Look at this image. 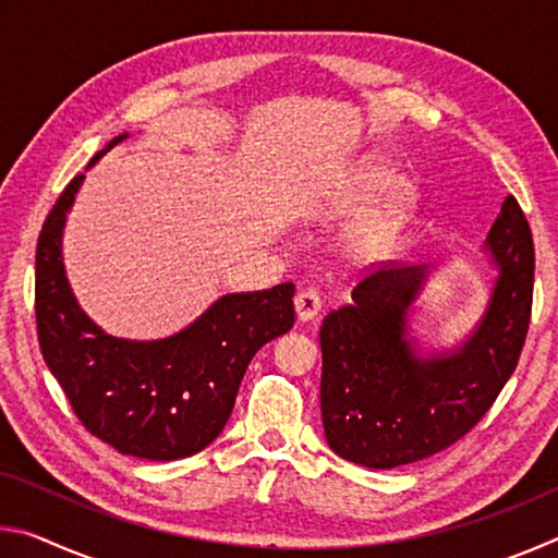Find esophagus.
I'll list each match as a JSON object with an SVG mask.
<instances>
[{
  "label": "esophagus",
  "instance_id": "1",
  "mask_svg": "<svg viewBox=\"0 0 558 558\" xmlns=\"http://www.w3.org/2000/svg\"><path fill=\"white\" fill-rule=\"evenodd\" d=\"M323 310V300H319L317 290H300L295 295V313L300 323H310Z\"/></svg>",
  "mask_w": 558,
  "mask_h": 558
}]
</instances>
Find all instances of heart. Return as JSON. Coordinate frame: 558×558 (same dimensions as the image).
Segmentation results:
<instances>
[{"label":"heart","instance_id":"1","mask_svg":"<svg viewBox=\"0 0 558 558\" xmlns=\"http://www.w3.org/2000/svg\"><path fill=\"white\" fill-rule=\"evenodd\" d=\"M393 179H396L393 172L386 165H372L362 177V184H359L356 202L366 204L376 199V196L393 184ZM413 206H415L413 189L409 184L396 189V194L391 196V202L386 204V209L356 233V251H362L364 256H376V253L389 248L393 235L401 229V223L409 219V214L413 211Z\"/></svg>","mask_w":558,"mask_h":558}]
</instances>
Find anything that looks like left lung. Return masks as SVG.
Returning a JSON list of instances; mask_svg holds the SVG:
<instances>
[{
    "label": "left lung",
    "instance_id": "8db88e82",
    "mask_svg": "<svg viewBox=\"0 0 558 558\" xmlns=\"http://www.w3.org/2000/svg\"><path fill=\"white\" fill-rule=\"evenodd\" d=\"M497 280L483 319L452 352L423 356L409 310L428 268H381L356 282L352 305L319 327L325 438L339 458L374 470L418 462L460 440L489 411L522 354L534 290V243L512 194L487 233Z\"/></svg>",
    "mask_w": 558,
    "mask_h": 558
}]
</instances>
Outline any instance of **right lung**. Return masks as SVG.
<instances>
[{"label": "right lung", "mask_w": 558, "mask_h": 558, "mask_svg": "<svg viewBox=\"0 0 558 558\" xmlns=\"http://www.w3.org/2000/svg\"><path fill=\"white\" fill-rule=\"evenodd\" d=\"M125 137L110 140L88 167ZM81 184L83 174L63 189L36 245L44 362L86 430L122 456H194L223 430L253 354L295 323V286L223 295L182 332L153 342L102 332L75 302L63 270V223Z\"/></svg>", "instance_id": "right-lung-1"}]
</instances>
